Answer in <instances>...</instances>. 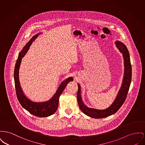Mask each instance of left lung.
Listing matches in <instances>:
<instances>
[{
  "label": "left lung",
  "instance_id": "obj_1",
  "mask_svg": "<svg viewBox=\"0 0 145 145\" xmlns=\"http://www.w3.org/2000/svg\"><path fill=\"white\" fill-rule=\"evenodd\" d=\"M115 44L120 52L123 54L124 59V73L121 88L117 94V96H116V98L111 106L105 110H99L86 106L82 99L80 94V86L78 84V90L77 97L79 107L80 110L85 114L93 118H103L114 114L119 110L120 107L124 103L127 96L132 76L130 55L125 45L119 41H116Z\"/></svg>",
  "mask_w": 145,
  "mask_h": 145
}]
</instances>
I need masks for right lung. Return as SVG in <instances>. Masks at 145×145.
<instances>
[{
    "label": "right lung",
    "mask_w": 145,
    "mask_h": 145,
    "mask_svg": "<svg viewBox=\"0 0 145 145\" xmlns=\"http://www.w3.org/2000/svg\"><path fill=\"white\" fill-rule=\"evenodd\" d=\"M40 34H42V33L34 35L19 53L14 69V81L17 99L21 106L27 111L34 116L39 117H46L53 114L56 111L59 106L60 95L62 93L68 83L73 80V78L71 77H68L63 80L59 86L56 93L49 100L47 101L34 102L29 100L25 96L22 90L19 81L18 73L20 64L22 59L28 51L31 44L38 36Z\"/></svg>",
    "instance_id": "1"
}]
</instances>
